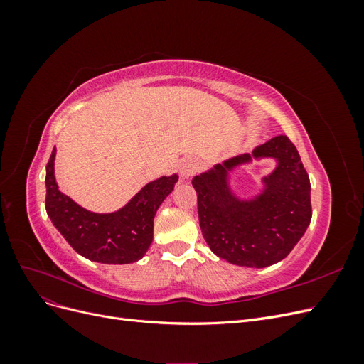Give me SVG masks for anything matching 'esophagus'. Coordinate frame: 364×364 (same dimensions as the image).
Instances as JSON below:
<instances>
[{"instance_id": "obj_1", "label": "esophagus", "mask_w": 364, "mask_h": 364, "mask_svg": "<svg viewBox=\"0 0 364 364\" xmlns=\"http://www.w3.org/2000/svg\"><path fill=\"white\" fill-rule=\"evenodd\" d=\"M197 168H199V165H197V162L194 159L183 161L181 165V176L183 179H190L191 176L197 171Z\"/></svg>"}]
</instances>
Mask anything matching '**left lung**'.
<instances>
[{"label":"left lung","mask_w":364,"mask_h":364,"mask_svg":"<svg viewBox=\"0 0 364 364\" xmlns=\"http://www.w3.org/2000/svg\"><path fill=\"white\" fill-rule=\"evenodd\" d=\"M252 157H273L279 165L263 180L267 188L259 196L241 201L230 191L227 173ZM193 186L203 238L217 257L235 266L261 269L284 259L311 222L310 178L285 135L194 176Z\"/></svg>","instance_id":"1"}]
</instances>
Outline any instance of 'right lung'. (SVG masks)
<instances>
[{"label": "right lung", "mask_w": 364, "mask_h": 364, "mask_svg": "<svg viewBox=\"0 0 364 364\" xmlns=\"http://www.w3.org/2000/svg\"><path fill=\"white\" fill-rule=\"evenodd\" d=\"M53 149L47 164L46 208L53 225L82 257L103 264H130L141 259L151 245L153 218L178 182V174L147 183L124 208L97 214L59 191L54 179Z\"/></svg>", "instance_id": "1"}]
</instances>
